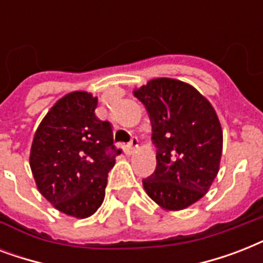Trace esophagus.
<instances>
[{
    "instance_id": "esophagus-1",
    "label": "esophagus",
    "mask_w": 263,
    "mask_h": 263,
    "mask_svg": "<svg viewBox=\"0 0 263 263\" xmlns=\"http://www.w3.org/2000/svg\"><path fill=\"white\" fill-rule=\"evenodd\" d=\"M138 147H139V143H138V139L136 138H132L131 142L125 146V148H124V152H125V154L127 156H132L134 153L138 150Z\"/></svg>"
}]
</instances>
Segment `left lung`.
<instances>
[{"label":"left lung","mask_w":263,"mask_h":263,"mask_svg":"<svg viewBox=\"0 0 263 263\" xmlns=\"http://www.w3.org/2000/svg\"><path fill=\"white\" fill-rule=\"evenodd\" d=\"M158 147L156 172L143 180L161 209L179 212L203 198L220 171L222 128L214 107L191 84L157 78L134 88Z\"/></svg>","instance_id":"8db88e82"}]
</instances>
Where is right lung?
Wrapping results in <instances>:
<instances>
[{"instance_id":"obj_1","label":"right lung","mask_w":263,"mask_h":263,"mask_svg":"<svg viewBox=\"0 0 263 263\" xmlns=\"http://www.w3.org/2000/svg\"><path fill=\"white\" fill-rule=\"evenodd\" d=\"M98 98L72 91L50 107L35 131L30 166L38 191L59 212L92 216L105 198L107 173L121 150L110 123L97 119Z\"/></svg>"}]
</instances>
